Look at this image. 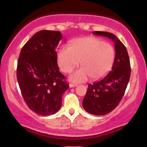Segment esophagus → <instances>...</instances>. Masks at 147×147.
<instances>
[{"label": "esophagus", "mask_w": 147, "mask_h": 147, "mask_svg": "<svg viewBox=\"0 0 147 147\" xmlns=\"http://www.w3.org/2000/svg\"><path fill=\"white\" fill-rule=\"evenodd\" d=\"M77 84H69V86L70 88H73V87H76L77 86Z\"/></svg>", "instance_id": "34e87169"}]
</instances>
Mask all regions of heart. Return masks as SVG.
Masks as SVG:
<instances>
[{"label":"heart","instance_id":"heart-1","mask_svg":"<svg viewBox=\"0 0 147 147\" xmlns=\"http://www.w3.org/2000/svg\"><path fill=\"white\" fill-rule=\"evenodd\" d=\"M115 59L114 47L95 37H84L72 41L70 47L63 46L57 52V60L62 72L68 73L79 65L82 67L70 76L76 83L102 79L109 73Z\"/></svg>","mask_w":147,"mask_h":147}]
</instances>
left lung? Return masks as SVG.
I'll return each mask as SVG.
<instances>
[{"instance_id": "left-lung-1", "label": "left lung", "mask_w": 147, "mask_h": 147, "mask_svg": "<svg viewBox=\"0 0 147 147\" xmlns=\"http://www.w3.org/2000/svg\"><path fill=\"white\" fill-rule=\"evenodd\" d=\"M93 34L108 37L115 43V59L112 70L98 82L89 84L82 105L89 113L104 115L115 109L124 95L131 75V65L127 50L112 33L93 32Z\"/></svg>"}]
</instances>
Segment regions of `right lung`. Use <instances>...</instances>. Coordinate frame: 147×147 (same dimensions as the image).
<instances>
[{
  "label": "right lung",
  "instance_id": "add662e5",
  "mask_svg": "<svg viewBox=\"0 0 147 147\" xmlns=\"http://www.w3.org/2000/svg\"><path fill=\"white\" fill-rule=\"evenodd\" d=\"M61 38L60 32L41 30L20 52L16 75L22 96L28 107L40 115L56 113L69 88L57 65L55 49Z\"/></svg>",
  "mask_w": 147,
  "mask_h": 147
}]
</instances>
